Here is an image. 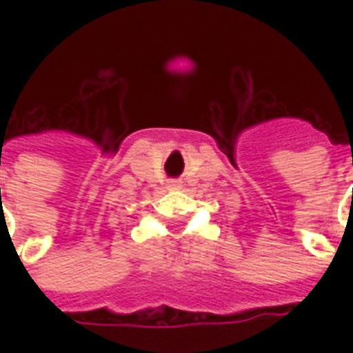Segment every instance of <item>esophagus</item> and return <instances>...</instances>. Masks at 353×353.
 <instances>
[{
    "mask_svg": "<svg viewBox=\"0 0 353 353\" xmlns=\"http://www.w3.org/2000/svg\"><path fill=\"white\" fill-rule=\"evenodd\" d=\"M166 187H168L170 191H176V189H179V183H177V181H168Z\"/></svg>",
    "mask_w": 353,
    "mask_h": 353,
    "instance_id": "esophagus-1",
    "label": "esophagus"
}]
</instances>
